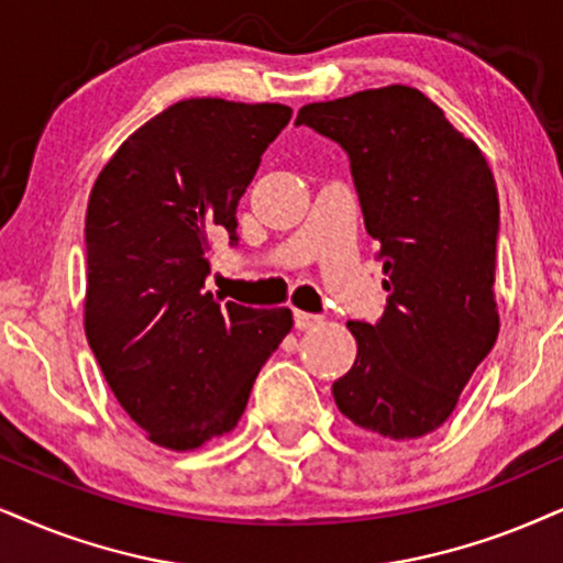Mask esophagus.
<instances>
[{
	"instance_id": "1",
	"label": "esophagus",
	"mask_w": 563,
	"mask_h": 563,
	"mask_svg": "<svg viewBox=\"0 0 563 563\" xmlns=\"http://www.w3.org/2000/svg\"><path fill=\"white\" fill-rule=\"evenodd\" d=\"M296 330H314V327L322 324V317L319 314H306V311H294Z\"/></svg>"
}]
</instances>
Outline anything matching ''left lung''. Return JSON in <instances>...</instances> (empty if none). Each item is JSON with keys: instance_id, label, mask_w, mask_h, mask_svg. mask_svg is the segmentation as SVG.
<instances>
[{"instance_id": "obj_1", "label": "left lung", "mask_w": 563, "mask_h": 563, "mask_svg": "<svg viewBox=\"0 0 563 563\" xmlns=\"http://www.w3.org/2000/svg\"><path fill=\"white\" fill-rule=\"evenodd\" d=\"M296 124L347 153L387 275L379 322H347L358 353L332 384L334 402L361 429L418 439L452 416L499 334L494 174L478 145L408 85L309 103Z\"/></svg>"}]
</instances>
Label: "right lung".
Here are the masks:
<instances>
[{
  "label": "right lung",
  "mask_w": 563,
  "mask_h": 563,
  "mask_svg": "<svg viewBox=\"0 0 563 563\" xmlns=\"http://www.w3.org/2000/svg\"><path fill=\"white\" fill-rule=\"evenodd\" d=\"M283 103L189 98L142 124L106 163L85 216V334L111 393L153 444L189 452L239 423L290 309L220 306L210 239L229 231Z\"/></svg>",
  "instance_id": "add662e5"
}]
</instances>
